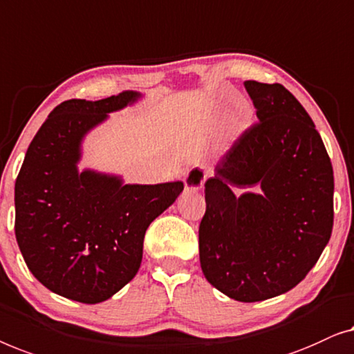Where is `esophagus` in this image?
<instances>
[{
    "instance_id": "esophagus-1",
    "label": "esophagus",
    "mask_w": 354,
    "mask_h": 354,
    "mask_svg": "<svg viewBox=\"0 0 354 354\" xmlns=\"http://www.w3.org/2000/svg\"><path fill=\"white\" fill-rule=\"evenodd\" d=\"M213 175L212 170H203L202 167H194L187 171L186 178H184V186H186V191L196 192L203 186V183L207 181V178Z\"/></svg>"
}]
</instances>
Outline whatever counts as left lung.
<instances>
[{"instance_id": "1", "label": "left lung", "mask_w": 354, "mask_h": 354, "mask_svg": "<svg viewBox=\"0 0 354 354\" xmlns=\"http://www.w3.org/2000/svg\"><path fill=\"white\" fill-rule=\"evenodd\" d=\"M258 122L205 183L198 255L207 281L237 301L286 293L319 260L333 226V170L321 134L279 83H243ZM255 193L236 196L234 190Z\"/></svg>"}]
</instances>
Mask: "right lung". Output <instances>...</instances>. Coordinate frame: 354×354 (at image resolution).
I'll list each match as a JSON object with an SVG mask.
<instances>
[{"label":"right lung","instance_id":"obj_1","mask_svg":"<svg viewBox=\"0 0 354 354\" xmlns=\"http://www.w3.org/2000/svg\"><path fill=\"white\" fill-rule=\"evenodd\" d=\"M139 97L123 91L101 101H64L27 149L16 179L14 229L28 270L57 295L94 305L125 287L141 266L149 225L183 192L181 181L123 184L118 176L78 171L84 134Z\"/></svg>","mask_w":354,"mask_h":354}]
</instances>
